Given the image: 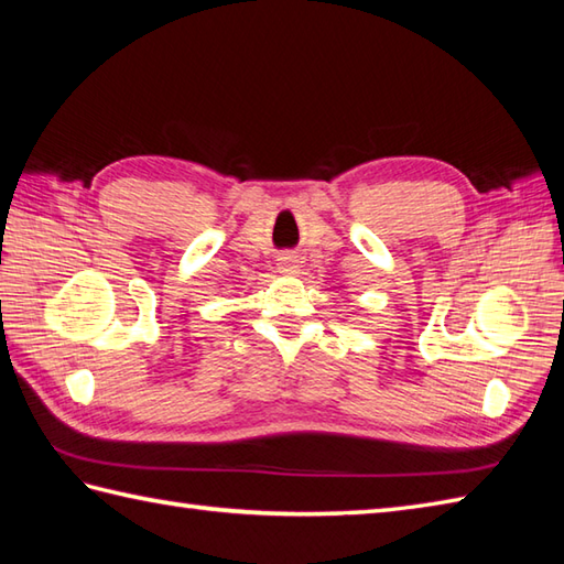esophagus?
Segmentation results:
<instances>
[{
	"label": "esophagus",
	"mask_w": 564,
	"mask_h": 564,
	"mask_svg": "<svg viewBox=\"0 0 564 564\" xmlns=\"http://www.w3.org/2000/svg\"><path fill=\"white\" fill-rule=\"evenodd\" d=\"M279 271L289 273V275L297 273V257L295 254H281L279 257Z\"/></svg>",
	"instance_id": "esophagus-1"
}]
</instances>
